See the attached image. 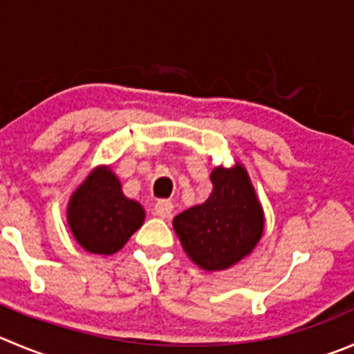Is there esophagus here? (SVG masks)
Wrapping results in <instances>:
<instances>
[{
  "label": "esophagus",
  "instance_id": "34e87169",
  "mask_svg": "<svg viewBox=\"0 0 354 354\" xmlns=\"http://www.w3.org/2000/svg\"><path fill=\"white\" fill-rule=\"evenodd\" d=\"M171 208H174V203L170 200H158L156 205H154V214L161 218L170 217Z\"/></svg>",
  "mask_w": 354,
  "mask_h": 354
}]
</instances>
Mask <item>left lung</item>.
<instances>
[{"label":"left lung","instance_id":"obj_1","mask_svg":"<svg viewBox=\"0 0 354 354\" xmlns=\"http://www.w3.org/2000/svg\"><path fill=\"white\" fill-rule=\"evenodd\" d=\"M210 180L208 200L174 217V230L194 264L221 271L254 250L264 231V212L243 165L215 167Z\"/></svg>","mask_w":354,"mask_h":354}]
</instances>
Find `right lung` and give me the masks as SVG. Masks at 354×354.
<instances>
[{"label":"right lung","mask_w":354,"mask_h":354,"mask_svg":"<svg viewBox=\"0 0 354 354\" xmlns=\"http://www.w3.org/2000/svg\"><path fill=\"white\" fill-rule=\"evenodd\" d=\"M146 218L142 205L121 191L109 167H97L74 191L67 205V224L90 254H116Z\"/></svg>","instance_id":"1"}]
</instances>
